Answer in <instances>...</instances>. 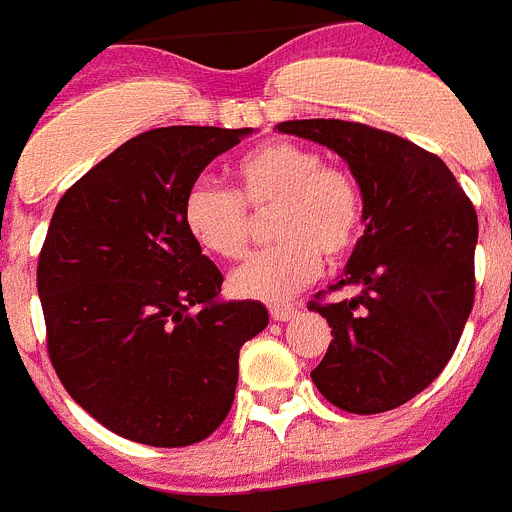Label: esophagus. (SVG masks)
Listing matches in <instances>:
<instances>
[{
  "label": "esophagus",
  "instance_id": "obj_1",
  "mask_svg": "<svg viewBox=\"0 0 512 512\" xmlns=\"http://www.w3.org/2000/svg\"><path fill=\"white\" fill-rule=\"evenodd\" d=\"M298 312H301V306H298V304L272 306V309H269V314H272V320H277V322H288V320H293V317H296Z\"/></svg>",
  "mask_w": 512,
  "mask_h": 512
}]
</instances>
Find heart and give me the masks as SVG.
Masks as SVG:
<instances>
[{
    "instance_id": "1",
    "label": "heart",
    "mask_w": 512,
    "mask_h": 512,
    "mask_svg": "<svg viewBox=\"0 0 512 512\" xmlns=\"http://www.w3.org/2000/svg\"><path fill=\"white\" fill-rule=\"evenodd\" d=\"M235 192L200 179L187 190L182 219L195 243L219 259H240L251 214L269 216L272 248L230 275L235 296L280 304L304 288L327 261L343 259L362 235V192L346 169L322 163L296 142H267L232 166Z\"/></svg>"
}]
</instances>
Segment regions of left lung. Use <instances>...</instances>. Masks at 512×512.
<instances>
[{"label": "left lung", "mask_w": 512, "mask_h": 512, "mask_svg": "<svg viewBox=\"0 0 512 512\" xmlns=\"http://www.w3.org/2000/svg\"><path fill=\"white\" fill-rule=\"evenodd\" d=\"M277 132L341 155L365 206V235L330 285L354 296L312 301L333 327L314 386L354 415L394 410L431 386L463 335L476 288V211L439 155L396 134L338 118L282 121Z\"/></svg>", "instance_id": "left-lung-1"}]
</instances>
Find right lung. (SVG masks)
<instances>
[{"label":"right lung","mask_w":512,"mask_h":512,"mask_svg":"<svg viewBox=\"0 0 512 512\" xmlns=\"http://www.w3.org/2000/svg\"><path fill=\"white\" fill-rule=\"evenodd\" d=\"M253 129L163 126L87 171L57 203L36 288L47 349L73 402L147 447H190L222 425L237 357L269 325L224 301L222 272L185 230L200 171Z\"/></svg>","instance_id":"add662e5"}]
</instances>
